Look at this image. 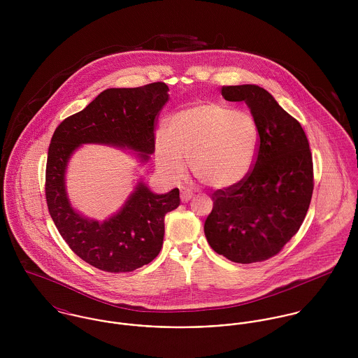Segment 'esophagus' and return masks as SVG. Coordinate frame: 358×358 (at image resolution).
Listing matches in <instances>:
<instances>
[{
    "instance_id": "1",
    "label": "esophagus",
    "mask_w": 358,
    "mask_h": 358,
    "mask_svg": "<svg viewBox=\"0 0 358 358\" xmlns=\"http://www.w3.org/2000/svg\"><path fill=\"white\" fill-rule=\"evenodd\" d=\"M193 196H194V193H193L190 189H183V190L180 192V200H182V203L190 201V200L193 199Z\"/></svg>"
}]
</instances>
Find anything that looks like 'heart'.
<instances>
[{"label": "heart", "instance_id": "heart-1", "mask_svg": "<svg viewBox=\"0 0 358 358\" xmlns=\"http://www.w3.org/2000/svg\"><path fill=\"white\" fill-rule=\"evenodd\" d=\"M259 149V128L247 111L204 101L171 115L166 132L155 134V161L171 179L193 176L213 189H230L251 172Z\"/></svg>", "mask_w": 358, "mask_h": 358}]
</instances>
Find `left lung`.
Returning <instances> with one entry per match:
<instances>
[{"label": "left lung", "mask_w": 358, "mask_h": 358, "mask_svg": "<svg viewBox=\"0 0 358 358\" xmlns=\"http://www.w3.org/2000/svg\"><path fill=\"white\" fill-rule=\"evenodd\" d=\"M229 102H245L259 128V149L248 176L212 194L204 233L210 248L236 263L277 255L298 233L311 201L313 158L306 134L263 88L222 87Z\"/></svg>", "instance_id": "left-lung-1"}]
</instances>
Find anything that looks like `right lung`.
Masks as SVG:
<instances>
[{"label": "right lung", "instance_id": "obj_1", "mask_svg": "<svg viewBox=\"0 0 358 358\" xmlns=\"http://www.w3.org/2000/svg\"><path fill=\"white\" fill-rule=\"evenodd\" d=\"M168 91L165 83L106 90L53 132L45 171L50 215L71 251L103 271H134L157 257L164 241V217L180 204L179 189L154 194L139 182L121 210L101 223L70 205L64 187L69 158L84 143H103L149 159L155 150V121L168 102Z\"/></svg>", "mask_w": 358, "mask_h": 358}]
</instances>
